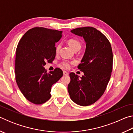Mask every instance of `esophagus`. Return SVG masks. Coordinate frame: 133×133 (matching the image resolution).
I'll return each instance as SVG.
<instances>
[{
    "label": "esophagus",
    "instance_id": "esophagus-1",
    "mask_svg": "<svg viewBox=\"0 0 133 133\" xmlns=\"http://www.w3.org/2000/svg\"><path fill=\"white\" fill-rule=\"evenodd\" d=\"M63 75L64 76H68L69 73L66 71H63Z\"/></svg>",
    "mask_w": 133,
    "mask_h": 133
}]
</instances>
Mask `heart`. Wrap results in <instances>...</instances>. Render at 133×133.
Segmentation results:
<instances>
[{
	"instance_id": "b5f03b06",
	"label": "heart",
	"mask_w": 133,
	"mask_h": 133,
	"mask_svg": "<svg viewBox=\"0 0 133 133\" xmlns=\"http://www.w3.org/2000/svg\"><path fill=\"white\" fill-rule=\"evenodd\" d=\"M68 43L69 46H70V48L73 49V50H75V49H80L81 46H82V44H81L80 42L77 40L76 39H70L69 40ZM60 48V45H58V46L56 47V51H58L59 49ZM73 62H69L68 61H63L61 63V66L63 67L65 69H69L70 66L71 64H73Z\"/></svg>"
}]
</instances>
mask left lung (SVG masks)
Segmentation results:
<instances>
[{"label": "left lung", "instance_id": "left-lung-1", "mask_svg": "<svg viewBox=\"0 0 133 133\" xmlns=\"http://www.w3.org/2000/svg\"><path fill=\"white\" fill-rule=\"evenodd\" d=\"M71 32L82 37L85 50L78 69L84 73L82 77L70 73L68 91L76 104L87 106L97 102L104 93L112 67L111 46L107 37L92 27L76 28Z\"/></svg>", "mask_w": 133, "mask_h": 133}]
</instances>
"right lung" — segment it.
Returning <instances> with one entry per match:
<instances>
[{"instance_id": "1", "label": "right lung", "mask_w": 133, "mask_h": 133, "mask_svg": "<svg viewBox=\"0 0 133 133\" xmlns=\"http://www.w3.org/2000/svg\"><path fill=\"white\" fill-rule=\"evenodd\" d=\"M63 31L44 28L28 30L20 40L16 51L15 75L18 87L29 102L36 104L51 97V86L63 76L61 69L47 73L46 62L55 59V44Z\"/></svg>"}]
</instances>
